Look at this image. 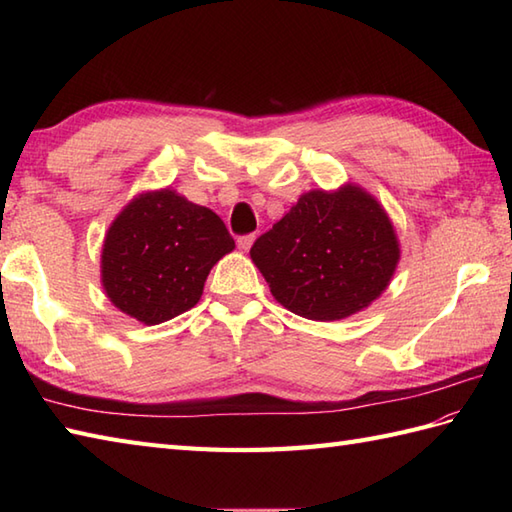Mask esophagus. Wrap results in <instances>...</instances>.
Listing matches in <instances>:
<instances>
[{
  "instance_id": "1",
  "label": "esophagus",
  "mask_w": 512,
  "mask_h": 512,
  "mask_svg": "<svg viewBox=\"0 0 512 512\" xmlns=\"http://www.w3.org/2000/svg\"><path fill=\"white\" fill-rule=\"evenodd\" d=\"M253 242H255V235H253V233H250V235H239V237H237L239 250H248L250 246H253Z\"/></svg>"
}]
</instances>
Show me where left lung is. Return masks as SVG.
Returning a JSON list of instances; mask_svg holds the SVG:
<instances>
[{
  "label": "left lung",
  "mask_w": 512,
  "mask_h": 512,
  "mask_svg": "<svg viewBox=\"0 0 512 512\" xmlns=\"http://www.w3.org/2000/svg\"><path fill=\"white\" fill-rule=\"evenodd\" d=\"M250 259L281 306L312 321H339L383 295L400 248L374 195L345 184L303 193L257 237Z\"/></svg>",
  "instance_id": "1"
}]
</instances>
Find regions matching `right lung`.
I'll use <instances>...</instances> for the list:
<instances>
[{"label":"right lung","mask_w":512,"mask_h":512,"mask_svg":"<svg viewBox=\"0 0 512 512\" xmlns=\"http://www.w3.org/2000/svg\"><path fill=\"white\" fill-rule=\"evenodd\" d=\"M235 248L220 215L176 191L140 193L105 235L101 281L114 306L158 325L200 301L211 268Z\"/></svg>","instance_id":"1"}]
</instances>
